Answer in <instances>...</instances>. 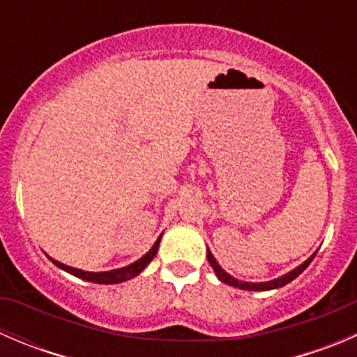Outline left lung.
<instances>
[{"mask_svg":"<svg viewBox=\"0 0 357 357\" xmlns=\"http://www.w3.org/2000/svg\"><path fill=\"white\" fill-rule=\"evenodd\" d=\"M314 255H316V252H314V254L311 255V257L307 259V261H304V262H302L301 266H297V268L291 269V271L287 273V275L280 276V278L271 280V282L252 283V282H242V280H236L235 276H231V275H229V273H226L225 269H222L221 266H219V262L215 261V257H214V255H212V252L208 250V248H207V261H208V264L212 266V269H214L215 276H218V278L221 280L222 283H226V285H229V287H235V289H242V290H254V291L275 290V289H280V287H285L287 283H290L291 280L297 278V276L301 275V273L304 271V269L307 268L309 264H311V261H312V259H314Z\"/></svg>","mask_w":357,"mask_h":357,"instance_id":"left-lung-1","label":"left lung"}]
</instances>
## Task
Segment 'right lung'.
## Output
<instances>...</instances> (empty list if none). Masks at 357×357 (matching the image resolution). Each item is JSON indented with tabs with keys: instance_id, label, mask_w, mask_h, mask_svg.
I'll list each match as a JSON object with an SVG mask.
<instances>
[{
	"instance_id": "add662e5",
	"label": "right lung",
	"mask_w": 357,
	"mask_h": 357,
	"mask_svg": "<svg viewBox=\"0 0 357 357\" xmlns=\"http://www.w3.org/2000/svg\"><path fill=\"white\" fill-rule=\"evenodd\" d=\"M162 236V235H160ZM160 236L157 238V242L153 243V247L150 248L149 252H146L143 257H139L138 261H135L132 264L129 266H124V268H119V269H112V271H102V273H91V271H82V269H77V268H70V266L63 264V262H59L55 261V259H52L53 264L56 266V268L63 269V271L70 273V275L77 276V278L84 280V282H91V283H100V285H115V283H122V282H128V280L135 278V276H138L139 273L143 271V269L146 268V266L152 262V259L155 257L157 250H158V243H160Z\"/></svg>"
}]
</instances>
